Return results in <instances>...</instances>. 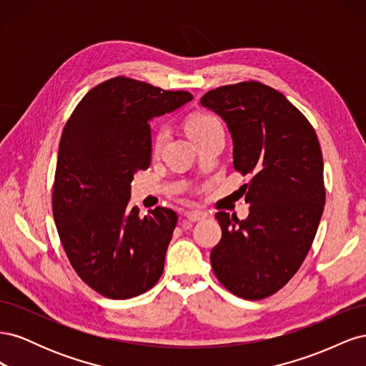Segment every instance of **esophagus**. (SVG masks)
I'll return each mask as SVG.
<instances>
[{
  "label": "esophagus",
  "instance_id": "34e87169",
  "mask_svg": "<svg viewBox=\"0 0 366 366\" xmlns=\"http://www.w3.org/2000/svg\"><path fill=\"white\" fill-rule=\"evenodd\" d=\"M186 218L187 221H191V223H197V221H202L204 218V214L202 210H187Z\"/></svg>",
  "mask_w": 366,
  "mask_h": 366
}]
</instances>
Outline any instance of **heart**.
Masks as SVG:
<instances>
[{"label": "heart", "instance_id": "heart-1", "mask_svg": "<svg viewBox=\"0 0 366 366\" xmlns=\"http://www.w3.org/2000/svg\"><path fill=\"white\" fill-rule=\"evenodd\" d=\"M219 124L221 122L215 116L207 114V113H198L191 116L189 120H187V131H189V134L195 140L197 137L203 136L204 132H207L210 128H214ZM166 139H168V128L164 125L157 127L152 134V151L159 152L163 148Z\"/></svg>", "mask_w": 366, "mask_h": 366}]
</instances>
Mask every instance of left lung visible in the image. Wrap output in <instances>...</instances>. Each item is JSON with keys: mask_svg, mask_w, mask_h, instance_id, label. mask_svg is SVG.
<instances>
[{"mask_svg": "<svg viewBox=\"0 0 366 366\" xmlns=\"http://www.w3.org/2000/svg\"><path fill=\"white\" fill-rule=\"evenodd\" d=\"M202 105L223 117L249 217L217 212L221 239L210 252L218 281L238 297L274 295L301 267L325 204L324 160L315 128L287 97L258 81L218 86Z\"/></svg>", "mask_w": 366, "mask_h": 366, "instance_id": "obj_1", "label": "left lung"}]
</instances>
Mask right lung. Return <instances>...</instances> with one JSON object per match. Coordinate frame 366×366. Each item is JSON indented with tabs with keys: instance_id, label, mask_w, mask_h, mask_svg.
I'll use <instances>...</instances> for the list:
<instances>
[{
	"instance_id": "obj_1",
	"label": "right lung",
	"mask_w": 366,
	"mask_h": 366,
	"mask_svg": "<svg viewBox=\"0 0 366 366\" xmlns=\"http://www.w3.org/2000/svg\"><path fill=\"white\" fill-rule=\"evenodd\" d=\"M192 101L117 76L96 85L64 127L51 192L54 223L77 276L109 299H129L157 284L177 214L129 207L134 174L149 168V120Z\"/></svg>"
}]
</instances>
